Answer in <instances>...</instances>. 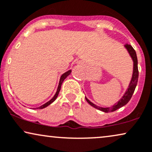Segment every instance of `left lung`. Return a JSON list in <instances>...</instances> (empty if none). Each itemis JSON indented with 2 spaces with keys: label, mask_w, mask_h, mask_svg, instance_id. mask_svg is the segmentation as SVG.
<instances>
[{
  "label": "left lung",
  "mask_w": 152,
  "mask_h": 152,
  "mask_svg": "<svg viewBox=\"0 0 152 152\" xmlns=\"http://www.w3.org/2000/svg\"><path fill=\"white\" fill-rule=\"evenodd\" d=\"M124 47L126 48V50H128L129 55L132 58L133 62V75L132 78H131V82L129 85V88L127 89V90L125 92V94L123 95L122 99H120V100H119V102H117L116 104L113 105L111 107H108V108H102V107L98 106L96 105H95L90 102V100L88 99L87 97H85L88 103L91 106L94 107V108L98 109V110H102L104 113H110L115 111L117 109L120 108L121 107L124 106L130 101L131 96L134 92L135 89L136 88L137 83V80H138V68H137V58L136 56V53L135 50L133 49V48L131 46L130 44H126L124 45Z\"/></svg>",
  "instance_id": "1"
}]
</instances>
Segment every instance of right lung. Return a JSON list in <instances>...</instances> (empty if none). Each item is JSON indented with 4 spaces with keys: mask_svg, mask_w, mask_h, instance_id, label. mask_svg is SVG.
Segmentation results:
<instances>
[{
    "mask_svg": "<svg viewBox=\"0 0 152 152\" xmlns=\"http://www.w3.org/2000/svg\"><path fill=\"white\" fill-rule=\"evenodd\" d=\"M71 72H72V70H69V71H67V72H65V73H64V74L62 75L61 77H60V82H59V85H58L57 91H56V93L55 94V95H54V96H53V98L51 99H50V100L49 101V102H46V104H44V105H42V106L38 107V108H37V109H42V108H46V107H47L48 106H49V105H50V104H52V103L54 101H55V100L56 99V98H57V97H58V94H59V92H60V88H61V86H62V83H63L64 80L65 79V78H66V77H67L69 75V74H71ZM36 108H35V109H36ZM33 109H34V108H33Z\"/></svg>",
    "mask_w": 152,
    "mask_h": 152,
    "instance_id": "right-lung-1",
    "label": "right lung"
}]
</instances>
